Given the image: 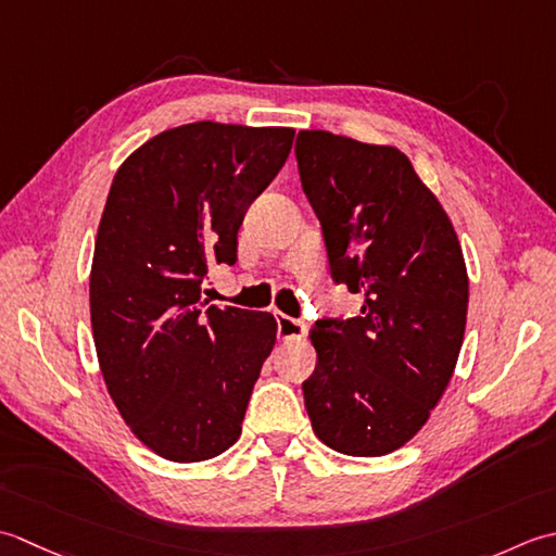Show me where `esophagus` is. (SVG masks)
Listing matches in <instances>:
<instances>
[{"label": "esophagus", "mask_w": 556, "mask_h": 556, "mask_svg": "<svg viewBox=\"0 0 556 556\" xmlns=\"http://www.w3.org/2000/svg\"><path fill=\"white\" fill-rule=\"evenodd\" d=\"M278 341H302L307 336V324L302 319H292L288 314H276Z\"/></svg>", "instance_id": "obj_1"}]
</instances>
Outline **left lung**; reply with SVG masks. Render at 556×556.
Masks as SVG:
<instances>
[{"mask_svg":"<svg viewBox=\"0 0 556 556\" xmlns=\"http://www.w3.org/2000/svg\"><path fill=\"white\" fill-rule=\"evenodd\" d=\"M294 157L328 276L365 298L359 316L312 326L304 405L326 446L387 456L420 432L456 367L468 314L458 237L399 149L314 129Z\"/></svg>","mask_w":556,"mask_h":556,"instance_id":"obj_1","label":"left lung"}]
</instances>
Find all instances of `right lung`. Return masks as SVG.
Segmentation results:
<instances>
[{
	"instance_id": "add662e5",
	"label": "right lung",
	"mask_w": 556,
	"mask_h": 556,
	"mask_svg": "<svg viewBox=\"0 0 556 556\" xmlns=\"http://www.w3.org/2000/svg\"><path fill=\"white\" fill-rule=\"evenodd\" d=\"M294 129L194 122L134 151L112 179L90 268V324L108 391L157 456L199 463L242 434L276 345L268 312L201 298L237 262L247 208L286 165Z\"/></svg>"
}]
</instances>
